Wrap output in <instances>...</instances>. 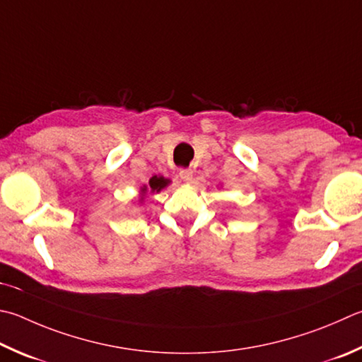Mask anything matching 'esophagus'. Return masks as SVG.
Returning a JSON list of instances; mask_svg holds the SVG:
<instances>
[{
    "instance_id": "obj_1",
    "label": "esophagus",
    "mask_w": 362,
    "mask_h": 362,
    "mask_svg": "<svg viewBox=\"0 0 362 362\" xmlns=\"http://www.w3.org/2000/svg\"><path fill=\"white\" fill-rule=\"evenodd\" d=\"M179 177L183 182H189L193 179V170L192 169H180L179 170Z\"/></svg>"
}]
</instances>
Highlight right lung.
<instances>
[{
  "label": "right lung",
  "instance_id": "right-lung-1",
  "mask_svg": "<svg viewBox=\"0 0 362 362\" xmlns=\"http://www.w3.org/2000/svg\"><path fill=\"white\" fill-rule=\"evenodd\" d=\"M168 185V180L166 179H163V177H152V179H150V182H148V187H150V189H152V192H156L158 193L161 188H164ZM147 189V187H144L142 188V192H146Z\"/></svg>",
  "mask_w": 362,
  "mask_h": 362
}]
</instances>
